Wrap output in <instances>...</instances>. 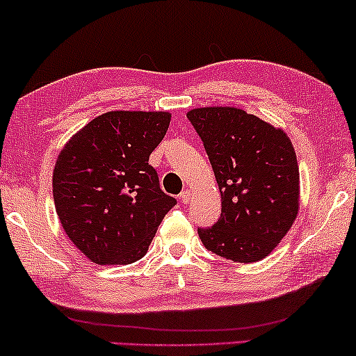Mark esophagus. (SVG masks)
I'll return each instance as SVG.
<instances>
[{
    "label": "esophagus",
    "mask_w": 356,
    "mask_h": 356,
    "mask_svg": "<svg viewBox=\"0 0 356 356\" xmlns=\"http://www.w3.org/2000/svg\"><path fill=\"white\" fill-rule=\"evenodd\" d=\"M179 200H181L184 204H188L189 200H191V191H189V189H184V191L179 193Z\"/></svg>",
    "instance_id": "1"
}]
</instances>
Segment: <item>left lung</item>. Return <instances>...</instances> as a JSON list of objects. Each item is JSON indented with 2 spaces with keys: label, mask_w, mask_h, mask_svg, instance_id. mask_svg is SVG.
<instances>
[{
  "label": "left lung",
  "mask_w": 356,
  "mask_h": 356,
  "mask_svg": "<svg viewBox=\"0 0 356 356\" xmlns=\"http://www.w3.org/2000/svg\"><path fill=\"white\" fill-rule=\"evenodd\" d=\"M218 179L222 209L197 229L207 250L225 260L268 257L299 209V167L289 137L237 108H197L186 114Z\"/></svg>",
  "instance_id": "1"
}]
</instances>
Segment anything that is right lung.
<instances>
[{
    "label": "right lung",
    "mask_w": 356,
    "mask_h": 356,
    "mask_svg": "<svg viewBox=\"0 0 356 356\" xmlns=\"http://www.w3.org/2000/svg\"><path fill=\"white\" fill-rule=\"evenodd\" d=\"M168 113L111 111L88 122L60 152L55 211L68 238L98 265H129L149 250L177 204L160 189L149 156L170 126Z\"/></svg>",
    "instance_id": "add662e5"
}]
</instances>
